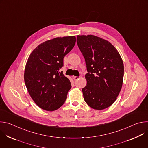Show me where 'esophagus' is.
<instances>
[{"label": "esophagus", "instance_id": "obj_1", "mask_svg": "<svg viewBox=\"0 0 148 148\" xmlns=\"http://www.w3.org/2000/svg\"><path fill=\"white\" fill-rule=\"evenodd\" d=\"M73 79H74V80H77V79H78L79 78H81V75H79V77H77V76H74V77H73Z\"/></svg>", "mask_w": 148, "mask_h": 148}]
</instances>
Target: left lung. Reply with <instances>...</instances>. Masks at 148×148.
<instances>
[{"label": "left lung", "mask_w": 148, "mask_h": 148, "mask_svg": "<svg viewBox=\"0 0 148 148\" xmlns=\"http://www.w3.org/2000/svg\"><path fill=\"white\" fill-rule=\"evenodd\" d=\"M77 43L87 66V86L82 89L84 101L93 109L107 108L115 101L122 88L121 57L109 41L93 35L77 36Z\"/></svg>", "instance_id": "8db88e82"}]
</instances>
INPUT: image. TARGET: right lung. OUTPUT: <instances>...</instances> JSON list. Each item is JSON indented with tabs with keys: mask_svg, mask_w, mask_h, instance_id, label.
Returning <instances> with one entry per match:
<instances>
[{
	"mask_svg": "<svg viewBox=\"0 0 148 148\" xmlns=\"http://www.w3.org/2000/svg\"><path fill=\"white\" fill-rule=\"evenodd\" d=\"M75 41L73 36L57 37L38 45L29 57L25 82L30 97L41 109L53 111L65 102L71 85L59 70Z\"/></svg>",
	"mask_w": 148,
	"mask_h": 148,
	"instance_id": "add662e5",
	"label": "right lung"
}]
</instances>
